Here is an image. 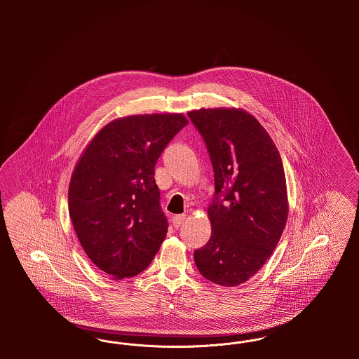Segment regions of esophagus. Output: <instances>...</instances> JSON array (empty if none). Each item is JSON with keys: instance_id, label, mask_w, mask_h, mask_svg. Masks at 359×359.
Returning a JSON list of instances; mask_svg holds the SVG:
<instances>
[{"instance_id": "1", "label": "esophagus", "mask_w": 359, "mask_h": 359, "mask_svg": "<svg viewBox=\"0 0 359 359\" xmlns=\"http://www.w3.org/2000/svg\"><path fill=\"white\" fill-rule=\"evenodd\" d=\"M186 221V215L180 214V215H175L172 217V223L175 227H180V224Z\"/></svg>"}]
</instances>
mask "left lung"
I'll use <instances>...</instances> for the list:
<instances>
[{
    "label": "left lung",
    "instance_id": "left-lung-1",
    "mask_svg": "<svg viewBox=\"0 0 359 359\" xmlns=\"http://www.w3.org/2000/svg\"><path fill=\"white\" fill-rule=\"evenodd\" d=\"M205 140L215 194L207 214L211 237L194 252L201 274L236 287L259 271L273 253L288 218L285 173L268 132L241 109L187 113Z\"/></svg>",
    "mask_w": 359,
    "mask_h": 359
}]
</instances>
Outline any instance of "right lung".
I'll return each instance as SVG.
<instances>
[{
  "mask_svg": "<svg viewBox=\"0 0 359 359\" xmlns=\"http://www.w3.org/2000/svg\"><path fill=\"white\" fill-rule=\"evenodd\" d=\"M188 121L141 114L111 121L95 135L72 172L69 211L91 262L116 280L149 266L168 231L154 165Z\"/></svg>",
  "mask_w": 359,
  "mask_h": 359,
  "instance_id": "obj_1",
  "label": "right lung"
}]
</instances>
